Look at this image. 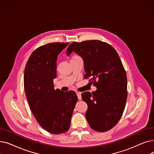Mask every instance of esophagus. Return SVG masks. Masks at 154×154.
Returning a JSON list of instances; mask_svg holds the SVG:
<instances>
[{
  "label": "esophagus",
  "mask_w": 154,
  "mask_h": 154,
  "mask_svg": "<svg viewBox=\"0 0 154 154\" xmlns=\"http://www.w3.org/2000/svg\"><path fill=\"white\" fill-rule=\"evenodd\" d=\"M76 94H77V97H78V99H79V100H81V99H82V97H81V92H80L77 91V92H76Z\"/></svg>",
  "instance_id": "1"
}]
</instances>
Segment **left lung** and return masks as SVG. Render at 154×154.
I'll list each match as a JSON object with an SVG mask.
<instances>
[{
    "mask_svg": "<svg viewBox=\"0 0 154 154\" xmlns=\"http://www.w3.org/2000/svg\"><path fill=\"white\" fill-rule=\"evenodd\" d=\"M72 52L82 58L84 78L91 77L97 88L81 94L88 106L87 121L94 130L108 131L122 118L127 99L126 73L121 60L111 45L99 40L73 42L66 54L69 56Z\"/></svg>",
    "mask_w": 154,
    "mask_h": 154,
    "instance_id": "1",
    "label": "left lung"
}]
</instances>
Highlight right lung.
I'll list each match as a JSON object with an SVG mask.
<instances>
[{
	"instance_id": "right-lung-1",
	"label": "right lung",
	"mask_w": 154,
	"mask_h": 154,
	"mask_svg": "<svg viewBox=\"0 0 154 154\" xmlns=\"http://www.w3.org/2000/svg\"><path fill=\"white\" fill-rule=\"evenodd\" d=\"M69 43H51L36 49L26 63L24 87L26 97L37 122L52 134L67 131L77 102L74 91L55 90L58 55Z\"/></svg>"
}]
</instances>
